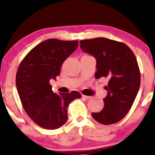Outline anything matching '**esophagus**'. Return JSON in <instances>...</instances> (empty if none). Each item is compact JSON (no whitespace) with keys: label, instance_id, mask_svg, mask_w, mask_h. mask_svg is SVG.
Listing matches in <instances>:
<instances>
[{"label":"esophagus","instance_id":"esophagus-1","mask_svg":"<svg viewBox=\"0 0 155 155\" xmlns=\"http://www.w3.org/2000/svg\"><path fill=\"white\" fill-rule=\"evenodd\" d=\"M82 98H84V99H85V100H89V99H91V97L86 96V95H83V94L82 95Z\"/></svg>","mask_w":155,"mask_h":155}]
</instances>
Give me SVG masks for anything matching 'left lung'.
Here are the masks:
<instances>
[{"mask_svg":"<svg viewBox=\"0 0 155 155\" xmlns=\"http://www.w3.org/2000/svg\"><path fill=\"white\" fill-rule=\"evenodd\" d=\"M84 52L97 61L95 78L105 77L107 95L101 112L91 113L97 122L115 124L127 114L140 86V71L135 54L126 44L104 37L80 41Z\"/></svg>","mask_w":155,"mask_h":155,"instance_id":"1","label":"left lung"}]
</instances>
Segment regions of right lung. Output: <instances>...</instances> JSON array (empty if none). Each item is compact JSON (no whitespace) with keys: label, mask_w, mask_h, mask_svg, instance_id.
<instances>
[{"label":"right lung","mask_w":155,"mask_h":155,"mask_svg":"<svg viewBox=\"0 0 155 155\" xmlns=\"http://www.w3.org/2000/svg\"><path fill=\"white\" fill-rule=\"evenodd\" d=\"M78 44V40L48 39L32 48L18 66L15 84L22 107L30 118L45 129L64 124L70 103L82 97L76 91L57 94L49 83L60 74L62 64Z\"/></svg>","instance_id":"obj_1"}]
</instances>
